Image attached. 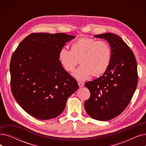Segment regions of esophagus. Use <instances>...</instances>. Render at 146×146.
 <instances>
[{
  "label": "esophagus",
  "instance_id": "esophagus-1",
  "mask_svg": "<svg viewBox=\"0 0 146 146\" xmlns=\"http://www.w3.org/2000/svg\"><path fill=\"white\" fill-rule=\"evenodd\" d=\"M78 85H79V88H82L84 86V84L83 83H81V82H78Z\"/></svg>",
  "mask_w": 146,
  "mask_h": 146
}]
</instances>
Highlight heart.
Instances as JSON below:
<instances>
[{
    "label": "heart",
    "instance_id": "b5f03b06",
    "mask_svg": "<svg viewBox=\"0 0 146 146\" xmlns=\"http://www.w3.org/2000/svg\"><path fill=\"white\" fill-rule=\"evenodd\" d=\"M111 58L108 43L89 38H80L71 44L70 50L64 47L58 52L60 63L67 72H73L80 60L82 64L73 76L80 81L85 80L92 74L98 76L105 73Z\"/></svg>",
    "mask_w": 146,
    "mask_h": 146
}]
</instances>
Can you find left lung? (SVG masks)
Masks as SVG:
<instances>
[{"instance_id": "8db88e82", "label": "left lung", "mask_w": 146, "mask_h": 146, "mask_svg": "<svg viewBox=\"0 0 146 146\" xmlns=\"http://www.w3.org/2000/svg\"><path fill=\"white\" fill-rule=\"evenodd\" d=\"M94 37L108 42L111 58L102 76L85 83L90 96L85 108L90 117L105 121L118 116L131 101L137 85V64L132 50L118 35L105 33Z\"/></svg>"}]
</instances>
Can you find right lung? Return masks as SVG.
<instances>
[{
	"instance_id": "add662e5",
	"label": "right lung",
	"mask_w": 146,
	"mask_h": 146,
	"mask_svg": "<svg viewBox=\"0 0 146 146\" xmlns=\"http://www.w3.org/2000/svg\"><path fill=\"white\" fill-rule=\"evenodd\" d=\"M74 38L64 33H33L13 52L10 64L12 93L31 116L41 120L58 116L67 99L79 89L58 60L60 49Z\"/></svg>"
}]
</instances>
